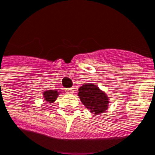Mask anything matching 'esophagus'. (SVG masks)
<instances>
[{"mask_svg":"<svg viewBox=\"0 0 155 155\" xmlns=\"http://www.w3.org/2000/svg\"><path fill=\"white\" fill-rule=\"evenodd\" d=\"M66 93H69V94H72V93H74V88H67V89H66Z\"/></svg>","mask_w":155,"mask_h":155,"instance_id":"1","label":"esophagus"}]
</instances>
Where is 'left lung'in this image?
I'll return each instance as SVG.
<instances>
[{"label":"left lung","instance_id":"obj_1","mask_svg":"<svg viewBox=\"0 0 155 155\" xmlns=\"http://www.w3.org/2000/svg\"><path fill=\"white\" fill-rule=\"evenodd\" d=\"M78 96L91 114H100L109 107L110 97L94 84L88 83L80 86Z\"/></svg>","mask_w":155,"mask_h":155}]
</instances>
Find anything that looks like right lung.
Returning <instances> with one entry per match:
<instances>
[{
  "label": "right lung",
  "instance_id": "1",
  "mask_svg": "<svg viewBox=\"0 0 155 155\" xmlns=\"http://www.w3.org/2000/svg\"><path fill=\"white\" fill-rule=\"evenodd\" d=\"M61 93H62V92L59 91L58 89H55V90L49 89V90L44 91L43 100L45 101V102H47V103H54Z\"/></svg>",
  "mask_w": 155,
  "mask_h": 155
}]
</instances>
